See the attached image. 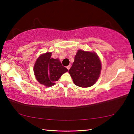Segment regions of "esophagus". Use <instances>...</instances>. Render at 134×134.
<instances>
[{
  "label": "esophagus",
  "mask_w": 134,
  "mask_h": 134,
  "mask_svg": "<svg viewBox=\"0 0 134 134\" xmlns=\"http://www.w3.org/2000/svg\"><path fill=\"white\" fill-rule=\"evenodd\" d=\"M70 67H71V65H68V66H67V69L69 70L70 69Z\"/></svg>",
  "instance_id": "34e87169"
}]
</instances>
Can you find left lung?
<instances>
[{
  "mask_svg": "<svg viewBox=\"0 0 134 134\" xmlns=\"http://www.w3.org/2000/svg\"><path fill=\"white\" fill-rule=\"evenodd\" d=\"M101 69L100 60L96 53L79 49L69 72L76 86L89 87L97 81Z\"/></svg>",
  "mask_w": 134,
  "mask_h": 134,
  "instance_id": "1",
  "label": "left lung"
}]
</instances>
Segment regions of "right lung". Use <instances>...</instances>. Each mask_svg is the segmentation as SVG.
<instances>
[{"mask_svg":"<svg viewBox=\"0 0 134 134\" xmlns=\"http://www.w3.org/2000/svg\"><path fill=\"white\" fill-rule=\"evenodd\" d=\"M52 53L42 54L37 58L34 71L37 81L47 87L55 85L62 74L68 71L58 58H51Z\"/></svg>","mask_w":134,"mask_h":134,"instance_id":"right-lung-1","label":"right lung"}]
</instances>
